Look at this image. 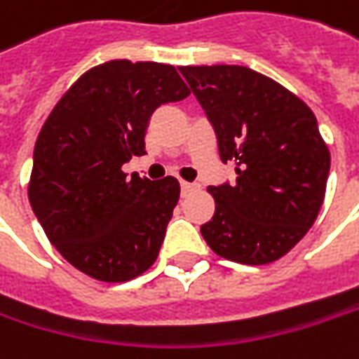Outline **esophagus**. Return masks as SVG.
<instances>
[{
	"mask_svg": "<svg viewBox=\"0 0 359 359\" xmlns=\"http://www.w3.org/2000/svg\"><path fill=\"white\" fill-rule=\"evenodd\" d=\"M198 188L196 184H189V182H182V196H188V194H191L194 189Z\"/></svg>",
	"mask_w": 359,
	"mask_h": 359,
	"instance_id": "esophagus-1",
	"label": "esophagus"
}]
</instances>
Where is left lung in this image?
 <instances>
[{
  "mask_svg": "<svg viewBox=\"0 0 359 359\" xmlns=\"http://www.w3.org/2000/svg\"><path fill=\"white\" fill-rule=\"evenodd\" d=\"M216 131L236 184L210 186L216 212L200 232L222 259L266 264L313 226L325 198L330 149L313 111L246 66H180Z\"/></svg>",
  "mask_w": 359,
  "mask_h": 359,
  "instance_id": "1",
  "label": "left lung"
}]
</instances>
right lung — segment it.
<instances>
[{"instance_id":"obj_1","label":"right lung","mask_w":359,"mask_h":359,"mask_svg":"<svg viewBox=\"0 0 359 359\" xmlns=\"http://www.w3.org/2000/svg\"><path fill=\"white\" fill-rule=\"evenodd\" d=\"M188 95L171 64L111 60L84 72L46 118L27 198L48 241L84 275L125 283L157 259L180 182L129 177L123 163L145 153L153 111Z\"/></svg>"}]
</instances>
